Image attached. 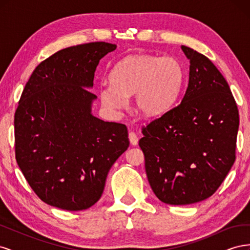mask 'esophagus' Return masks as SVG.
<instances>
[{
    "mask_svg": "<svg viewBox=\"0 0 250 250\" xmlns=\"http://www.w3.org/2000/svg\"><path fill=\"white\" fill-rule=\"evenodd\" d=\"M128 138H129V141H130L131 145H133V146H137V145H138L139 138H138L137 133L133 132V131H130L129 134H128Z\"/></svg>",
    "mask_w": 250,
    "mask_h": 250,
    "instance_id": "esophagus-1",
    "label": "esophagus"
}]
</instances>
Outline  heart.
<instances>
[{"mask_svg":"<svg viewBox=\"0 0 250 250\" xmlns=\"http://www.w3.org/2000/svg\"><path fill=\"white\" fill-rule=\"evenodd\" d=\"M184 67L171 56L130 55L119 62L110 73V83H103L99 97L108 110L122 109L127 97L144 117H157L176 101L184 82Z\"/></svg>","mask_w":250,"mask_h":250,"instance_id":"1","label":"heart"}]
</instances>
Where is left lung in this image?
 <instances>
[{"label": "left lung", "instance_id": "obj_1", "mask_svg": "<svg viewBox=\"0 0 250 250\" xmlns=\"http://www.w3.org/2000/svg\"><path fill=\"white\" fill-rule=\"evenodd\" d=\"M190 60L181 102L143 127L139 145L151 188L172 206L213 195L236 160L239 110L229 83L210 60L181 46Z\"/></svg>", "mask_w": 250, "mask_h": 250}]
</instances>
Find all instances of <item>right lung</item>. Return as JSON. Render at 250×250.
Returning a JSON list of instances; mask_svg holds the SVG:
<instances>
[{
  "label": "right lung",
  "mask_w": 250,
  "mask_h": 250,
  "mask_svg": "<svg viewBox=\"0 0 250 250\" xmlns=\"http://www.w3.org/2000/svg\"><path fill=\"white\" fill-rule=\"evenodd\" d=\"M116 44L96 42L56 52L35 67L14 115L16 158L47 204L82 210L100 199L108 171L129 147L124 124L92 115L100 59Z\"/></svg>",
  "instance_id": "1"
}]
</instances>
